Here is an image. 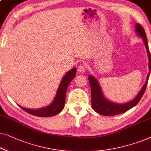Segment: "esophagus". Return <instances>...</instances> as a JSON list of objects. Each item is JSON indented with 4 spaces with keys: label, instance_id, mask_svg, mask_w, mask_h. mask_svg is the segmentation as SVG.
Wrapping results in <instances>:
<instances>
[{
    "label": "esophagus",
    "instance_id": "obj_1",
    "mask_svg": "<svg viewBox=\"0 0 151 151\" xmlns=\"http://www.w3.org/2000/svg\"><path fill=\"white\" fill-rule=\"evenodd\" d=\"M86 65H84V64L80 65L78 68V71L79 72V73H84V72L86 71Z\"/></svg>",
    "mask_w": 151,
    "mask_h": 151
}]
</instances>
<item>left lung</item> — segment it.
Masks as SVG:
<instances>
[{
	"instance_id": "8db88e82",
	"label": "left lung",
	"mask_w": 151,
	"mask_h": 151,
	"mask_svg": "<svg viewBox=\"0 0 151 151\" xmlns=\"http://www.w3.org/2000/svg\"><path fill=\"white\" fill-rule=\"evenodd\" d=\"M135 32L143 39V41L146 45V50H147V53L148 56V65H149L150 71L151 70V55L148 49V45L147 42V38L145 31L144 28L142 25L137 23L135 24ZM150 76V72L148 74L147 78H146V82L142 88L141 91L139 92L136 97L132 101L126 103V104H117V103H114L112 101L107 100L103 94L101 87L99 84L98 83L97 80L95 79L93 76H88V81L91 85V101H92V108L96 112L101 115L104 116H114L117 115L119 114L123 113L124 112L130 110L133 107H134L137 103L139 101L142 97L145 90L147 86L148 78Z\"/></svg>"
}]
</instances>
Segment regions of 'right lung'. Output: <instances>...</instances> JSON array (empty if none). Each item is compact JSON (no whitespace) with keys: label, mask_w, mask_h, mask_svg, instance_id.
<instances>
[{"label":"right lung","mask_w":151,"mask_h":151,"mask_svg":"<svg viewBox=\"0 0 151 151\" xmlns=\"http://www.w3.org/2000/svg\"><path fill=\"white\" fill-rule=\"evenodd\" d=\"M76 68H73L70 71L65 74V76L61 80L59 86L53 102L50 106L45 107L44 108H41L39 110H33V109H27L23 107L19 106L30 114L37 116L39 117H49L53 116L54 115L59 114L63 110L65 103V95L68 88V86L71 81L76 76Z\"/></svg>","instance_id":"add662e5"}]
</instances>
